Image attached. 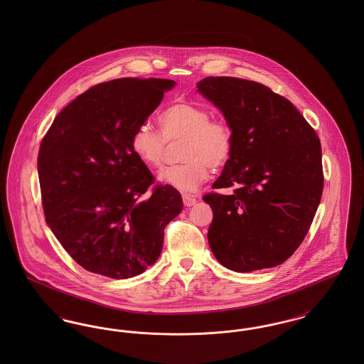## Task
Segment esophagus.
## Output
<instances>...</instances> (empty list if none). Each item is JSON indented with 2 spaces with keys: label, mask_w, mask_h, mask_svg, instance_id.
Returning <instances> with one entry per match:
<instances>
[{
  "label": "esophagus",
  "mask_w": 364,
  "mask_h": 364,
  "mask_svg": "<svg viewBox=\"0 0 364 364\" xmlns=\"http://www.w3.org/2000/svg\"><path fill=\"white\" fill-rule=\"evenodd\" d=\"M196 202H198V199H196L193 195H188V193H184V195H183V203H184V206H187V208L195 206Z\"/></svg>",
  "instance_id": "esophagus-1"
}]
</instances>
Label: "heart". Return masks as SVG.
Returning a JSON list of instances; mask_svg holds the SVG:
<instances>
[{"mask_svg":"<svg viewBox=\"0 0 364 364\" xmlns=\"http://www.w3.org/2000/svg\"><path fill=\"white\" fill-rule=\"evenodd\" d=\"M210 117L208 109L199 105H171L156 119L161 135L140 125L131 136V151L144 166L156 169L164 162L166 144L183 140L180 158L186 162L161 171L158 180L181 192H193L208 180L210 166L224 168L233 153L232 128Z\"/></svg>","mask_w":364,"mask_h":364,"instance_id":"b5f03b06","label":"heart"}]
</instances>
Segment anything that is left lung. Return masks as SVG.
<instances>
[{
	"label": "left lung",
	"instance_id": "obj_1",
	"mask_svg": "<svg viewBox=\"0 0 364 364\" xmlns=\"http://www.w3.org/2000/svg\"><path fill=\"white\" fill-rule=\"evenodd\" d=\"M198 92L232 128L235 146L210 192V248L228 269L276 267L304 240L323 190L322 149L311 125L287 98L239 77H205Z\"/></svg>",
	"mask_w": 364,
	"mask_h": 364
}]
</instances>
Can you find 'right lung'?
Returning a JSON list of instances; mask_svg holds the SVG:
<instances>
[{
	"label": "right lung",
	"instance_id": "obj_1",
	"mask_svg": "<svg viewBox=\"0 0 364 364\" xmlns=\"http://www.w3.org/2000/svg\"><path fill=\"white\" fill-rule=\"evenodd\" d=\"M174 86L122 77L91 87L60 112L41 143L46 224L91 273L125 279L146 272L162 251L165 226L183 210L180 192L151 187L153 174L131 151L134 131Z\"/></svg>",
	"mask_w": 364,
	"mask_h": 364
}]
</instances>
